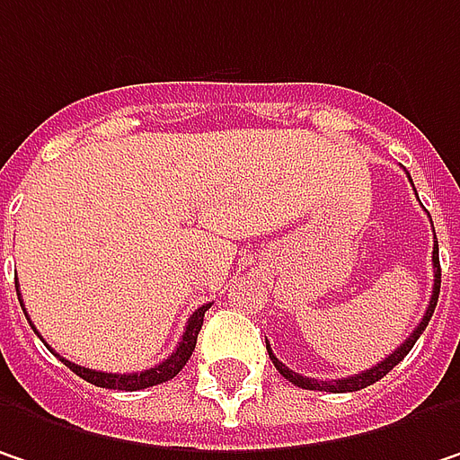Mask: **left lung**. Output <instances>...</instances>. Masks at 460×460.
Instances as JSON below:
<instances>
[{"mask_svg": "<svg viewBox=\"0 0 460 460\" xmlns=\"http://www.w3.org/2000/svg\"><path fill=\"white\" fill-rule=\"evenodd\" d=\"M411 179V176H408ZM432 221V218H429ZM438 239V236H435ZM432 266H435V287H432V297H429V308H427V314L424 318L419 321V326L405 337V342L397 348L395 353H390L382 363H376V366H371V368H366L363 374H353V376H345V379H332V382H318V379H308V376H303V374H295L292 368H287L276 355L271 353V345L266 342V350L271 355L273 366H276V371L284 376V379H289L292 385H297V387H303V390H318V393H355V390H363V387H368V385H374V382H379L382 376H387L393 368H395L397 363L405 358V355L411 353V348L416 345V340L421 337V332L427 329V323H429V318L435 314V305H438V297H439V250L438 244H435V250H432Z\"/></svg>", "mask_w": 460, "mask_h": 460, "instance_id": "obj_1", "label": "left lung"}]
</instances>
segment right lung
<instances>
[{"label":"right lung","mask_w":460,"mask_h":460,"mask_svg":"<svg viewBox=\"0 0 460 460\" xmlns=\"http://www.w3.org/2000/svg\"><path fill=\"white\" fill-rule=\"evenodd\" d=\"M208 308H210V305H202V308H197V311L191 314V318L187 321V329H184V334H181V342L176 345V350L168 355L163 363H157V366H152V368H146V371H137V374H105V371L84 368V366L70 363V360H65V358H60V360H63L73 374H78L81 379H86V382H92V385H97V387H105V390H128V393H134V390H146V387L163 385V382L173 379V376L187 366V360L191 358V353H194L197 334H199V329H202V318H205V311H208ZM25 318H28V314H25ZM28 323H31V321H28ZM31 326H33V323H31ZM33 332H36V326H33ZM36 334H39V332H36ZM47 348H49V345H47ZM49 350H52V348H49ZM52 353H55V350H52Z\"/></svg>","instance_id":"right-lung-1"}]
</instances>
